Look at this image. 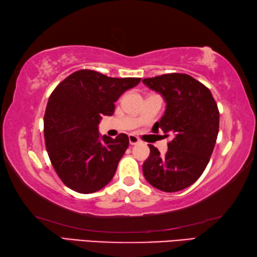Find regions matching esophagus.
Listing matches in <instances>:
<instances>
[{"label": "esophagus", "instance_id": "esophagus-1", "mask_svg": "<svg viewBox=\"0 0 257 257\" xmlns=\"http://www.w3.org/2000/svg\"><path fill=\"white\" fill-rule=\"evenodd\" d=\"M139 142H141V141H139V138L135 136V135H129V143H130V145H136V144H138Z\"/></svg>", "mask_w": 257, "mask_h": 257}]
</instances>
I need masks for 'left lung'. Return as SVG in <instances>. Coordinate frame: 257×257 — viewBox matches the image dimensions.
I'll use <instances>...</instances> for the list:
<instances>
[{
    "mask_svg": "<svg viewBox=\"0 0 257 257\" xmlns=\"http://www.w3.org/2000/svg\"><path fill=\"white\" fill-rule=\"evenodd\" d=\"M143 82L167 103L152 130L162 129L164 137L172 136L164 155L149 145L143 173L155 188L175 193L193 185L205 170L219 133V110L210 89L186 73H167Z\"/></svg>",
    "mask_w": 257,
    "mask_h": 257,
    "instance_id": "left-lung-1",
    "label": "left lung"
}]
</instances>
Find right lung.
<instances>
[{
	"label": "right lung",
	"mask_w": 257,
	"mask_h": 257,
	"mask_svg": "<svg viewBox=\"0 0 257 257\" xmlns=\"http://www.w3.org/2000/svg\"><path fill=\"white\" fill-rule=\"evenodd\" d=\"M141 78H111L93 70L71 73L55 87L46 105V151L60 179L80 194L95 193L112 180L129 138L101 136L98 123L114 102Z\"/></svg>",
	"instance_id": "right-lung-1"
}]
</instances>
